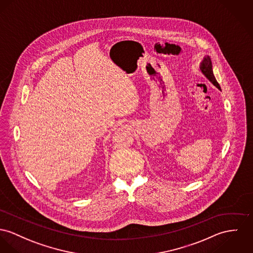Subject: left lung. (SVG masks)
Listing matches in <instances>:
<instances>
[{"label":"left lung","mask_w":253,"mask_h":253,"mask_svg":"<svg viewBox=\"0 0 253 253\" xmlns=\"http://www.w3.org/2000/svg\"><path fill=\"white\" fill-rule=\"evenodd\" d=\"M200 69L201 71L203 72V74L209 79L210 82L213 83V84H214L217 88L220 89V86L218 84V83L216 82V80L214 78V73H213V69H212V61H211V58L209 57H206L203 59L201 65H200Z\"/></svg>","instance_id":"1"}]
</instances>
